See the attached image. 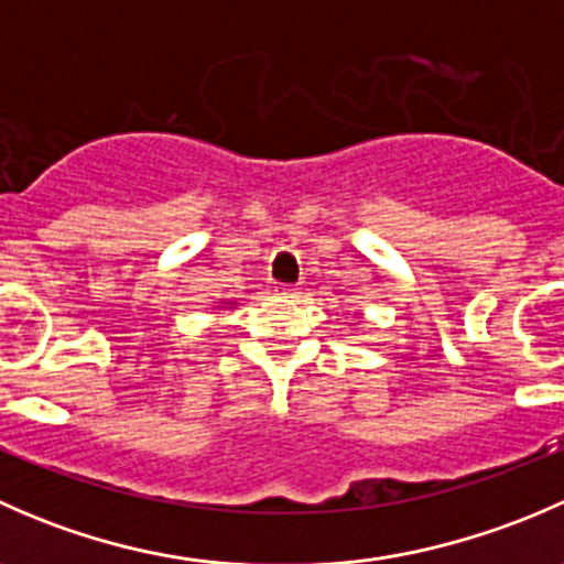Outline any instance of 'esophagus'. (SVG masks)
I'll use <instances>...</instances> for the list:
<instances>
[{
	"instance_id": "1",
	"label": "esophagus",
	"mask_w": 564,
	"mask_h": 564,
	"mask_svg": "<svg viewBox=\"0 0 564 564\" xmlns=\"http://www.w3.org/2000/svg\"><path fill=\"white\" fill-rule=\"evenodd\" d=\"M281 294L283 297H297L300 286H281Z\"/></svg>"
}]
</instances>
